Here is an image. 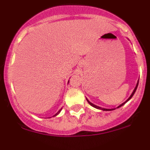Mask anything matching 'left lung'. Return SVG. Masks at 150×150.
Wrapping results in <instances>:
<instances>
[{"instance_id": "left-lung-1", "label": "left lung", "mask_w": 150, "mask_h": 150, "mask_svg": "<svg viewBox=\"0 0 150 150\" xmlns=\"http://www.w3.org/2000/svg\"><path fill=\"white\" fill-rule=\"evenodd\" d=\"M138 83H139V82H138V83H137V86H136V87H135L134 90V91H133V92H132V95H131V96L129 97V98H128V100H126V101H125V102H124V103H123V104H122L121 105H120V106H119V107H118V108H119V107H122V105H124V104H125V103H126L127 101H128V100H129L130 99L132 98V96H133V95H134V94L135 93V91H136V90H137V86H138ZM86 100H87V99H86ZM87 101H88V104H90V105H91V106H92V107H95V108H97V109H100V110H106V111H110V110H115V109H104V108H100V107H98V106H96V105H94V104H92V103H91V102H90V101H88V100H87Z\"/></svg>"}]
</instances>
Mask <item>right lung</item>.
<instances>
[{
  "label": "right lung",
  "instance_id": "obj_1",
  "mask_svg": "<svg viewBox=\"0 0 150 150\" xmlns=\"http://www.w3.org/2000/svg\"><path fill=\"white\" fill-rule=\"evenodd\" d=\"M61 110H62V109H61V110H59V112H57V113H56V114H55V116H57V115H58V114H59V112H60V111H61Z\"/></svg>",
  "mask_w": 150,
  "mask_h": 150
}]
</instances>
